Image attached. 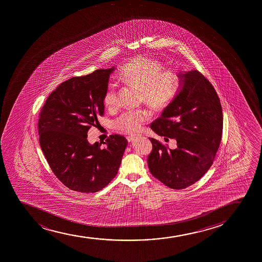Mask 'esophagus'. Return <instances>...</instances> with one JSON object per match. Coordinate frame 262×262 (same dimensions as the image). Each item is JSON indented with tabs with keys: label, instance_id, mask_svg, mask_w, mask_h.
<instances>
[{
	"label": "esophagus",
	"instance_id": "34e87169",
	"mask_svg": "<svg viewBox=\"0 0 262 262\" xmlns=\"http://www.w3.org/2000/svg\"><path fill=\"white\" fill-rule=\"evenodd\" d=\"M138 135H129L127 137V140L129 142H134L136 140V138H138Z\"/></svg>",
	"mask_w": 262,
	"mask_h": 262
}]
</instances>
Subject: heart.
Returning <instances> with one entry per match:
<instances>
[{"label":"heart","instance_id":"obj_1","mask_svg":"<svg viewBox=\"0 0 262 262\" xmlns=\"http://www.w3.org/2000/svg\"><path fill=\"white\" fill-rule=\"evenodd\" d=\"M118 78L127 85L138 89L142 100L155 109H163L176 96L180 79L175 71H164L161 62L146 56H138L123 68ZM103 103L108 109L118 105V91L116 86L110 85L103 96ZM151 116L146 109L128 111L114 121L115 128L124 133H134L140 130Z\"/></svg>","mask_w":262,"mask_h":262}]
</instances>
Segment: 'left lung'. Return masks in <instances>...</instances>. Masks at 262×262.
<instances>
[{
    "instance_id": "left-lung-1",
    "label": "left lung",
    "mask_w": 262,
    "mask_h": 262,
    "mask_svg": "<svg viewBox=\"0 0 262 262\" xmlns=\"http://www.w3.org/2000/svg\"><path fill=\"white\" fill-rule=\"evenodd\" d=\"M176 96L150 124L154 133L176 139L177 148L165 147L150 138V173L168 187L186 188L212 166L223 129L221 101L208 80L198 71L178 74Z\"/></svg>"
}]
</instances>
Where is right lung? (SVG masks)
<instances>
[{"label":"right lung","instance_id":"add662e5","mask_svg":"<svg viewBox=\"0 0 262 262\" xmlns=\"http://www.w3.org/2000/svg\"><path fill=\"white\" fill-rule=\"evenodd\" d=\"M116 67L72 77L49 96L40 112L39 142L51 170L73 191H100L117 175L128 141L112 135L91 144L87 133L104 112L103 96Z\"/></svg>","mask_w":262,"mask_h":262}]
</instances>
